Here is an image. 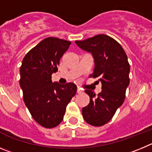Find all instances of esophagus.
Wrapping results in <instances>:
<instances>
[{
  "mask_svg": "<svg viewBox=\"0 0 152 152\" xmlns=\"http://www.w3.org/2000/svg\"><path fill=\"white\" fill-rule=\"evenodd\" d=\"M82 92H83V91L81 90V88H77V93H78V94H80V93H82Z\"/></svg>",
  "mask_w": 152,
  "mask_h": 152,
  "instance_id": "34e87169",
  "label": "esophagus"
}]
</instances>
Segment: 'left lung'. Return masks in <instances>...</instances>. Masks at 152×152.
<instances>
[{"label": "left lung", "mask_w": 152, "mask_h": 152, "mask_svg": "<svg viewBox=\"0 0 152 152\" xmlns=\"http://www.w3.org/2000/svg\"><path fill=\"white\" fill-rule=\"evenodd\" d=\"M75 42L79 48L91 53L95 66L89 77L102 83V91L98 95L91 90L85 91L90 102L82 110L83 117L90 125L102 126L111 120L125 99L129 84L127 56L115 39L104 34Z\"/></svg>", "instance_id": "obj_1"}]
</instances>
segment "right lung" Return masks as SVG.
<instances>
[{
    "label": "right lung",
    "instance_id": "obj_1",
    "mask_svg": "<svg viewBox=\"0 0 152 152\" xmlns=\"http://www.w3.org/2000/svg\"><path fill=\"white\" fill-rule=\"evenodd\" d=\"M71 42L54 37L43 39L26 54L20 66L23 100L34 120L50 129L62 122L66 106L76 95L72 83H52L51 75Z\"/></svg>",
    "mask_w": 152,
    "mask_h": 152
}]
</instances>
